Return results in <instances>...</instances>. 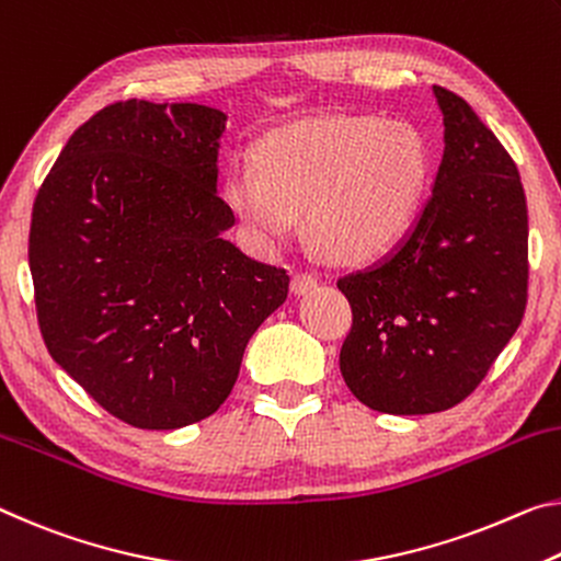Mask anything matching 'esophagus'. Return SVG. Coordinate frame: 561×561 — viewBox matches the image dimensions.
<instances>
[{"label":"esophagus","mask_w":561,"mask_h":561,"mask_svg":"<svg viewBox=\"0 0 561 561\" xmlns=\"http://www.w3.org/2000/svg\"><path fill=\"white\" fill-rule=\"evenodd\" d=\"M312 289H317V277H314V274L297 272L295 277H291V291H295L297 297H305Z\"/></svg>","instance_id":"34e87169"}]
</instances>
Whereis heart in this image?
<instances>
[{
  "label": "heart",
  "mask_w": 561,
  "mask_h": 561,
  "mask_svg": "<svg viewBox=\"0 0 561 561\" xmlns=\"http://www.w3.org/2000/svg\"><path fill=\"white\" fill-rule=\"evenodd\" d=\"M430 152L412 124L377 117H322L279 129L237 162L227 207L256 244L309 234L336 262H367L407 232L420 207Z\"/></svg>",
  "instance_id": "heart-1"
}]
</instances>
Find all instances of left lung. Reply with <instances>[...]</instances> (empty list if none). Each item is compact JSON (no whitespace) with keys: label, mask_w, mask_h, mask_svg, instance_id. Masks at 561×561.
<instances>
[{"label":"left lung","mask_w":561,"mask_h":561,"mask_svg":"<svg viewBox=\"0 0 561 561\" xmlns=\"http://www.w3.org/2000/svg\"><path fill=\"white\" fill-rule=\"evenodd\" d=\"M444 154L432 197L392 254L346 274L340 369L362 404L432 414L459 404L522 324L527 199L517 164L472 106L434 87Z\"/></svg>","instance_id":"left-lung-1"}]
</instances>
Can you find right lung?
<instances>
[{
  "label": "right lung",
  "instance_id": "1",
  "mask_svg": "<svg viewBox=\"0 0 561 561\" xmlns=\"http://www.w3.org/2000/svg\"><path fill=\"white\" fill-rule=\"evenodd\" d=\"M215 106L129 100L84 122L34 199L30 270L44 344L106 412L180 430L232 392L289 277L225 232Z\"/></svg>",
  "mask_w": 561,
  "mask_h": 561
}]
</instances>
